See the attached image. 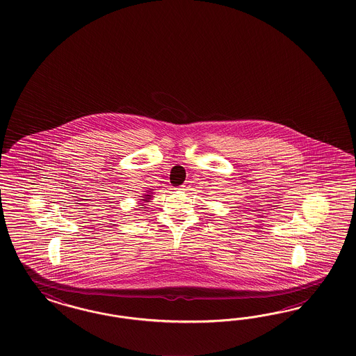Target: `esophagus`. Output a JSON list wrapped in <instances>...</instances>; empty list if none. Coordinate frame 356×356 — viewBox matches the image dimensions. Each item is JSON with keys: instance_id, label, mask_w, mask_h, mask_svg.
<instances>
[{"instance_id": "esophagus-1", "label": "esophagus", "mask_w": 356, "mask_h": 356, "mask_svg": "<svg viewBox=\"0 0 356 356\" xmlns=\"http://www.w3.org/2000/svg\"><path fill=\"white\" fill-rule=\"evenodd\" d=\"M189 189H191V183H189V181L180 186V191H183V192H186V191H189Z\"/></svg>"}]
</instances>
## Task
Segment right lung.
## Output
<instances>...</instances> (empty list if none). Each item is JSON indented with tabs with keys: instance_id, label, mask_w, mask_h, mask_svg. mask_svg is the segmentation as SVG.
Listing matches in <instances>:
<instances>
[{
	"instance_id": "add662e5",
	"label": "right lung",
	"mask_w": 356,
	"mask_h": 356,
	"mask_svg": "<svg viewBox=\"0 0 356 356\" xmlns=\"http://www.w3.org/2000/svg\"><path fill=\"white\" fill-rule=\"evenodd\" d=\"M140 202H143V204H140V206H143V207H140V209H146V204L147 202H150L151 198H152V189L151 191H147L146 194H143V195H140Z\"/></svg>"
}]
</instances>
